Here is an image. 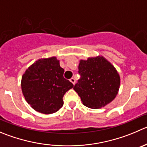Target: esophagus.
<instances>
[{"mask_svg":"<svg viewBox=\"0 0 147 147\" xmlns=\"http://www.w3.org/2000/svg\"><path fill=\"white\" fill-rule=\"evenodd\" d=\"M70 81H71V83H72L74 85L75 83H76V79H75L74 78H71V79H70Z\"/></svg>","mask_w":147,"mask_h":147,"instance_id":"1","label":"esophagus"}]
</instances>
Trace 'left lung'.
I'll use <instances>...</instances> for the list:
<instances>
[{
    "instance_id": "1",
    "label": "left lung",
    "mask_w": 147,
    "mask_h": 147,
    "mask_svg": "<svg viewBox=\"0 0 147 147\" xmlns=\"http://www.w3.org/2000/svg\"><path fill=\"white\" fill-rule=\"evenodd\" d=\"M80 79L74 89L87 107L97 109L111 102L120 87V76L115 68L102 56L81 60Z\"/></svg>"
}]
</instances>
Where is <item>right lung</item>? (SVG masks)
I'll return each instance as SVG.
<instances>
[{
    "label": "right lung",
    "instance_id": "add662e5",
    "mask_svg": "<svg viewBox=\"0 0 147 147\" xmlns=\"http://www.w3.org/2000/svg\"><path fill=\"white\" fill-rule=\"evenodd\" d=\"M63 73L55 57L40 59L29 67L22 79V92L28 104L44 114L59 110L65 93L74 86L63 77Z\"/></svg>",
    "mask_w": 147,
    "mask_h": 147
}]
</instances>
